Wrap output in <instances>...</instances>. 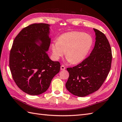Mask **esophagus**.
<instances>
[{"label":"esophagus","mask_w":122,"mask_h":122,"mask_svg":"<svg viewBox=\"0 0 122 122\" xmlns=\"http://www.w3.org/2000/svg\"><path fill=\"white\" fill-rule=\"evenodd\" d=\"M60 69H61V70H65V69H66V67L62 65V66H61V68H60Z\"/></svg>","instance_id":"esophagus-1"}]
</instances>
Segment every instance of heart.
<instances>
[{
    "label": "heart",
    "mask_w": 122,
    "mask_h": 122,
    "mask_svg": "<svg viewBox=\"0 0 122 122\" xmlns=\"http://www.w3.org/2000/svg\"><path fill=\"white\" fill-rule=\"evenodd\" d=\"M93 44V39L90 35L74 31L61 35L58 41L51 43V48L55 60H59L65 53L67 61L77 64L86 58Z\"/></svg>",
    "instance_id": "b5f03b06"
}]
</instances>
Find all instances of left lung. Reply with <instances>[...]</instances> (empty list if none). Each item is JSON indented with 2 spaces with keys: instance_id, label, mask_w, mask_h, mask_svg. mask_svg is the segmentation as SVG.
<instances>
[{
  "instance_id": "left-lung-1",
  "label": "left lung",
  "mask_w": 122,
  "mask_h": 122,
  "mask_svg": "<svg viewBox=\"0 0 122 122\" xmlns=\"http://www.w3.org/2000/svg\"><path fill=\"white\" fill-rule=\"evenodd\" d=\"M95 42L87 58L73 68H67L69 77L66 86L76 96L84 97L97 91L109 73L112 62V50L104 33L96 29Z\"/></svg>"
}]
</instances>
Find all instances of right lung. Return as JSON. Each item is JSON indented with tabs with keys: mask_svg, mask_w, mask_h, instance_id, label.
Segmentation results:
<instances>
[{
	"mask_svg": "<svg viewBox=\"0 0 122 122\" xmlns=\"http://www.w3.org/2000/svg\"><path fill=\"white\" fill-rule=\"evenodd\" d=\"M50 25L34 24L24 28L13 42L9 66L15 84L22 91L31 95L45 92L60 64L49 58Z\"/></svg>",
	"mask_w": 122,
	"mask_h": 122,
	"instance_id": "add662e5",
	"label": "right lung"
}]
</instances>
